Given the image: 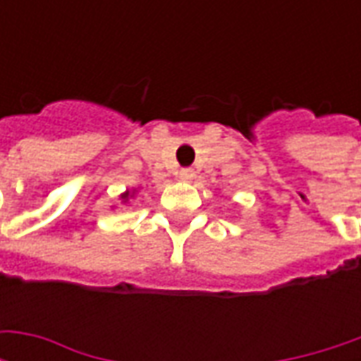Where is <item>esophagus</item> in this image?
I'll return each instance as SVG.
<instances>
[{
  "label": "esophagus",
  "mask_w": 361,
  "mask_h": 361,
  "mask_svg": "<svg viewBox=\"0 0 361 361\" xmlns=\"http://www.w3.org/2000/svg\"><path fill=\"white\" fill-rule=\"evenodd\" d=\"M193 178H195V170H193V168H181V170H180V180L191 181Z\"/></svg>",
  "instance_id": "34e87169"
}]
</instances>
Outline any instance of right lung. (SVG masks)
<instances>
[{"instance_id": "1", "label": "right lung", "mask_w": 361, "mask_h": 361, "mask_svg": "<svg viewBox=\"0 0 361 361\" xmlns=\"http://www.w3.org/2000/svg\"><path fill=\"white\" fill-rule=\"evenodd\" d=\"M123 199H127V195H123Z\"/></svg>"}]
</instances>
